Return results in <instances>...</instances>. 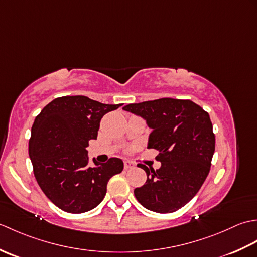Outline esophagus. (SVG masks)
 <instances>
[{"label":"esophagus","instance_id":"34e87169","mask_svg":"<svg viewBox=\"0 0 257 257\" xmlns=\"http://www.w3.org/2000/svg\"><path fill=\"white\" fill-rule=\"evenodd\" d=\"M123 165H124V169H125V170H128V169H132V168L135 167L134 163L128 161V160H124V161H123Z\"/></svg>","mask_w":257,"mask_h":257}]
</instances>
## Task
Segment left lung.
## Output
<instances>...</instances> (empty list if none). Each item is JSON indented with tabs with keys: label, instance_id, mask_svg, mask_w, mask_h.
<instances>
[{
	"label": "left lung",
	"instance_id": "8db88e82",
	"mask_svg": "<svg viewBox=\"0 0 257 257\" xmlns=\"http://www.w3.org/2000/svg\"><path fill=\"white\" fill-rule=\"evenodd\" d=\"M146 120L152 130L147 148L159 150L157 170L138 163L147 181L134 193L139 203L157 213L176 212L194 198L210 172L215 136L209 113L191 100L161 99L122 107Z\"/></svg>",
	"mask_w": 257,
	"mask_h": 257
}]
</instances>
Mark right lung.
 <instances>
[{
	"label": "right lung",
	"mask_w": 257,
	"mask_h": 257,
	"mask_svg": "<svg viewBox=\"0 0 257 257\" xmlns=\"http://www.w3.org/2000/svg\"><path fill=\"white\" fill-rule=\"evenodd\" d=\"M119 105L86 96L59 97L46 105L32 125L29 154L34 176L43 192L59 209L84 213L100 203L112 176L123 170L119 158L106 163L92 159L88 141L97 139L100 120Z\"/></svg>",
	"instance_id": "1"
}]
</instances>
